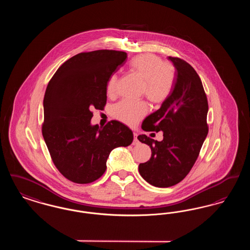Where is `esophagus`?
Wrapping results in <instances>:
<instances>
[{
  "mask_svg": "<svg viewBox=\"0 0 250 250\" xmlns=\"http://www.w3.org/2000/svg\"><path fill=\"white\" fill-rule=\"evenodd\" d=\"M137 133H135L134 132V140H133V145H137V144H139V140H138V138H137Z\"/></svg>",
  "mask_w": 250,
  "mask_h": 250,
  "instance_id": "1",
  "label": "esophagus"
}]
</instances>
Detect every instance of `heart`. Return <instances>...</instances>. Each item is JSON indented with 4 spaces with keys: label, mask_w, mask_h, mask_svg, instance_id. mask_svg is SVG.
<instances>
[{
    "label": "heart",
    "mask_w": 250,
    "mask_h": 250,
    "mask_svg": "<svg viewBox=\"0 0 250 250\" xmlns=\"http://www.w3.org/2000/svg\"><path fill=\"white\" fill-rule=\"evenodd\" d=\"M130 71L143 82V94L153 104L159 105L165 102L175 82L174 67L169 62L152 53H144L134 57L129 62ZM118 78L111 75L107 81V93L109 96L116 94ZM145 102H131L123 100L112 107V115L120 122L133 125L147 113Z\"/></svg>",
    "instance_id": "b5f03b06"
}]
</instances>
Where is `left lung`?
<instances>
[{"mask_svg":"<svg viewBox=\"0 0 250 250\" xmlns=\"http://www.w3.org/2000/svg\"><path fill=\"white\" fill-rule=\"evenodd\" d=\"M168 60L176 69L171 94L142 125L146 132L163 131V140L138 137L152 150L151 158L140 164V174L157 188L172 187L188 174L208 134V101L199 75L186 61Z\"/></svg>","mask_w":250,"mask_h":250,"instance_id":"left-lung-1","label":"left lung"}]
</instances>
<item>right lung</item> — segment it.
I'll use <instances>...</instances> for the list:
<instances>
[{"instance_id": "add662e5", "label": "right lung", "mask_w": 250, "mask_h": 250, "mask_svg": "<svg viewBox=\"0 0 250 250\" xmlns=\"http://www.w3.org/2000/svg\"><path fill=\"white\" fill-rule=\"evenodd\" d=\"M126 57L110 49L79 53L60 66L47 86L42 135L54 165L73 183L100 178L110 152L133 142L132 131L118 121L91 125L92 109L106 106L107 81Z\"/></svg>"}]
</instances>
